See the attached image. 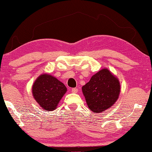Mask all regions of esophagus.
<instances>
[{"instance_id": "obj_1", "label": "esophagus", "mask_w": 152, "mask_h": 152, "mask_svg": "<svg viewBox=\"0 0 152 152\" xmlns=\"http://www.w3.org/2000/svg\"><path fill=\"white\" fill-rule=\"evenodd\" d=\"M71 91H72V92H73V93H77L78 91V89L77 88H72Z\"/></svg>"}]
</instances>
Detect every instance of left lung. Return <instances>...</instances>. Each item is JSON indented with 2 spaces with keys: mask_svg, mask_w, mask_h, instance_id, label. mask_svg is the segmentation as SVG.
<instances>
[{
  "mask_svg": "<svg viewBox=\"0 0 152 152\" xmlns=\"http://www.w3.org/2000/svg\"><path fill=\"white\" fill-rule=\"evenodd\" d=\"M120 89L119 80L107 68L92 76L82 88L88 108L96 113H102L115 104Z\"/></svg>",
  "mask_w": 152,
  "mask_h": 152,
  "instance_id": "obj_1",
  "label": "left lung"
}]
</instances>
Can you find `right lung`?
<instances>
[{
  "label": "right lung",
  "mask_w": 152,
  "mask_h": 152,
  "mask_svg": "<svg viewBox=\"0 0 152 152\" xmlns=\"http://www.w3.org/2000/svg\"><path fill=\"white\" fill-rule=\"evenodd\" d=\"M67 91L66 86L54 76L43 74L36 79L32 86L34 99L42 109L55 110Z\"/></svg>",
  "instance_id": "obj_1"
}]
</instances>
